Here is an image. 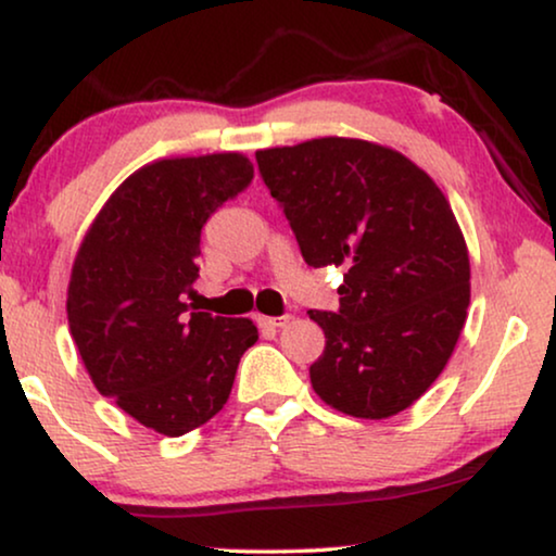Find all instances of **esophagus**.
Segmentation results:
<instances>
[{
    "label": "esophagus",
    "instance_id": "obj_1",
    "mask_svg": "<svg viewBox=\"0 0 556 556\" xmlns=\"http://www.w3.org/2000/svg\"><path fill=\"white\" fill-rule=\"evenodd\" d=\"M288 321H291V316H257V324L265 329H283Z\"/></svg>",
    "mask_w": 556,
    "mask_h": 556
}]
</instances>
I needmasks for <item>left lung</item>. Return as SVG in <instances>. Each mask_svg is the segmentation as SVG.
<instances>
[{"label":"left lung","mask_w":556,"mask_h":556,"mask_svg":"<svg viewBox=\"0 0 556 556\" xmlns=\"http://www.w3.org/2000/svg\"><path fill=\"white\" fill-rule=\"evenodd\" d=\"M303 261L344 265L311 384L339 413L384 420L420 400L451 359L470 303V261L440 187L382 143L324 136L255 151Z\"/></svg>","instance_id":"obj_1"}]
</instances>
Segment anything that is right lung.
Returning <instances> with one entry per match:
<instances>
[{
	"label": "right lung",
	"instance_id": "1",
	"mask_svg": "<svg viewBox=\"0 0 556 556\" xmlns=\"http://www.w3.org/2000/svg\"><path fill=\"white\" fill-rule=\"evenodd\" d=\"M253 181L238 151L159 159L118 185L75 255L67 324L96 390L143 428L179 438L225 407L250 318L189 311L200 235Z\"/></svg>",
	"mask_w": 556,
	"mask_h": 556
}]
</instances>
